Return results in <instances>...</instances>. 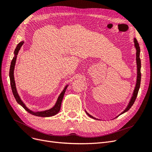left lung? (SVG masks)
Here are the masks:
<instances>
[{
	"label": "left lung",
	"instance_id": "obj_1",
	"mask_svg": "<svg viewBox=\"0 0 152 152\" xmlns=\"http://www.w3.org/2000/svg\"><path fill=\"white\" fill-rule=\"evenodd\" d=\"M134 42L135 48L136 49V65H137V80H136V86H135L134 92H133L132 96L131 98V100H130L129 103L127 107H126V108L125 110H124V112H122L120 115H121V114L127 112L128 110L131 108V107L133 105V104H134L135 100L136 99L137 95V93H138L139 89H140V83H141V59H140V45H139L138 42H137V40H136V38H134ZM86 112L87 115H88L89 117L93 118L94 119H96V118L93 117V116H91V115L89 114L86 111Z\"/></svg>",
	"mask_w": 152,
	"mask_h": 152
}]
</instances>
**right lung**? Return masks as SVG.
I'll use <instances>...</instances> for the list:
<instances>
[{"mask_svg":"<svg viewBox=\"0 0 152 152\" xmlns=\"http://www.w3.org/2000/svg\"><path fill=\"white\" fill-rule=\"evenodd\" d=\"M24 42L22 41V42H20L19 44H18V45L16 46L15 52H14V54H15V56L13 57L12 61H11V66H10V82H11V89H12V94L15 96V98L16 100V102H18V104H20L21 107H23L24 108V109L25 110H26L27 112L28 113H31V115H34L35 116H38V117H51V116H54L55 115L57 114L59 110H60V108H61V102L63 98L64 94H65V91L66 90V88L68 86H66L65 87V88L63 90V91L61 92V93L59 94V97L57 99V102L55 104V105L54 107L50 108L49 110H45V111H42V112H34L31 111L30 109H28L26 107V105L23 103V102H22L20 97L18 95V93L16 90V84H15V77H14V70H15V66L16 64V58H17V55L18 54V52L20 50L21 47L23 44Z\"/></svg>","mask_w":152,"mask_h":152,"instance_id":"right-lung-1","label":"right lung"}]
</instances>
